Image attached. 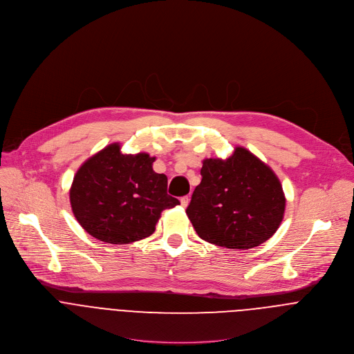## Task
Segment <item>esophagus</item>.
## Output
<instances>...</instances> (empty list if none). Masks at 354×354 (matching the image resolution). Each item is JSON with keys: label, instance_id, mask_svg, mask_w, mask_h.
Instances as JSON below:
<instances>
[{"label": "esophagus", "instance_id": "esophagus-1", "mask_svg": "<svg viewBox=\"0 0 354 354\" xmlns=\"http://www.w3.org/2000/svg\"><path fill=\"white\" fill-rule=\"evenodd\" d=\"M180 202H181V206H183V207H187L188 203H189V196H183V198L180 199Z\"/></svg>", "mask_w": 354, "mask_h": 354}]
</instances>
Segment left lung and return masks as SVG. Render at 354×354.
I'll return each mask as SVG.
<instances>
[{"mask_svg": "<svg viewBox=\"0 0 354 354\" xmlns=\"http://www.w3.org/2000/svg\"><path fill=\"white\" fill-rule=\"evenodd\" d=\"M187 216L196 234L217 246L246 250L270 239L285 212L275 173L250 151L236 147L223 159H205Z\"/></svg>", "mask_w": 354, "mask_h": 354, "instance_id": "1", "label": "left lung"}]
</instances>
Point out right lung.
<instances>
[{
    "label": "right lung",
    "instance_id": "add662e5",
    "mask_svg": "<svg viewBox=\"0 0 354 354\" xmlns=\"http://www.w3.org/2000/svg\"><path fill=\"white\" fill-rule=\"evenodd\" d=\"M155 158L124 155L115 142L87 159L75 174L69 196L79 224L106 243H130L153 234L165 209L178 199L167 194V177L152 169Z\"/></svg>",
    "mask_w": 354,
    "mask_h": 354
}]
</instances>
